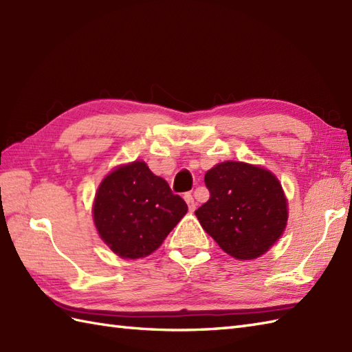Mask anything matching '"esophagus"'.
<instances>
[{"label":"esophagus","mask_w":352,"mask_h":352,"mask_svg":"<svg viewBox=\"0 0 352 352\" xmlns=\"http://www.w3.org/2000/svg\"><path fill=\"white\" fill-rule=\"evenodd\" d=\"M184 201H186V203H188V207H189L190 212L195 210L197 203H195V199H193V197L190 195V193H184Z\"/></svg>","instance_id":"obj_1"}]
</instances>
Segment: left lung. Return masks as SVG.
<instances>
[{"instance_id": "left-lung-1", "label": "left lung", "mask_w": 352, "mask_h": 352, "mask_svg": "<svg viewBox=\"0 0 352 352\" xmlns=\"http://www.w3.org/2000/svg\"><path fill=\"white\" fill-rule=\"evenodd\" d=\"M210 198L195 212L221 248L252 260L278 241L287 223V199L276 177L243 162H223L207 170Z\"/></svg>"}]
</instances>
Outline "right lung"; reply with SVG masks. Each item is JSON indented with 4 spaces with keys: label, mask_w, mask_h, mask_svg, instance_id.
<instances>
[{
    "label": "right lung",
    "mask_w": 352,
    "mask_h": 352,
    "mask_svg": "<svg viewBox=\"0 0 352 352\" xmlns=\"http://www.w3.org/2000/svg\"><path fill=\"white\" fill-rule=\"evenodd\" d=\"M188 212L184 199L172 193L145 162H133L101 182L94 201V222L100 237L122 258L146 257L155 251Z\"/></svg>",
    "instance_id": "add662e5"
}]
</instances>
